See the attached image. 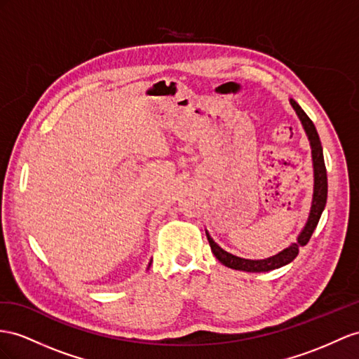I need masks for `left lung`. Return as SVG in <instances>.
Segmentation results:
<instances>
[{"instance_id": "left-lung-1", "label": "left lung", "mask_w": 359, "mask_h": 359, "mask_svg": "<svg viewBox=\"0 0 359 359\" xmlns=\"http://www.w3.org/2000/svg\"><path fill=\"white\" fill-rule=\"evenodd\" d=\"M290 103L292 109L296 110V114L299 119L302 121L303 128H305L306 136L311 144V153H312V165H314V194H312V205L309 210V217L305 227L302 229L300 235L297 236V241L292 243L287 249L282 250L280 253L271 256V258L267 259H244L240 258V256H235L232 253H229L223 250L219 247L210 235L206 232L208 241L210 245V250L215 255V258L222 262L223 265L229 269L233 270H240V271H250V273H261V271H270L280 269L283 265L290 264L291 261L296 259V256L299 255V249L303 245H306L308 241L311 240L312 233H314L316 227L318 224V219L321 217V212L326 206V200H327V174H326V165L323 159V149H321V142L317 133V128L314 123L311 121L309 116L303 112V109L294 101L292 98L290 100Z\"/></svg>"}]
</instances>
